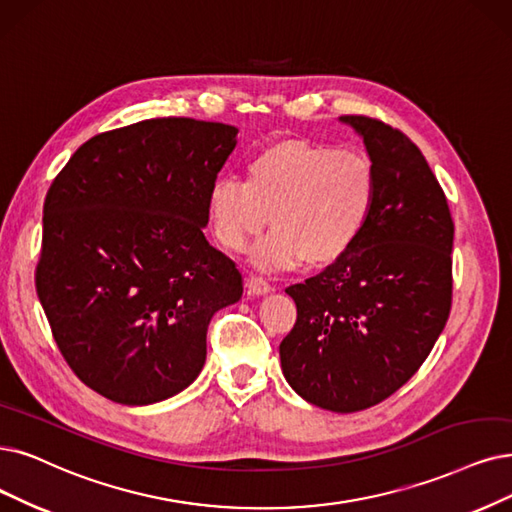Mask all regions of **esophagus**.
I'll return each mask as SVG.
<instances>
[{"mask_svg":"<svg viewBox=\"0 0 512 512\" xmlns=\"http://www.w3.org/2000/svg\"><path fill=\"white\" fill-rule=\"evenodd\" d=\"M245 285H248L250 294H254V296H264V294L271 292V283L260 275H250L248 283H245Z\"/></svg>","mask_w":512,"mask_h":512,"instance_id":"obj_1","label":"esophagus"}]
</instances>
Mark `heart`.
<instances>
[{
  "label": "heart",
  "mask_w": 512,
  "mask_h": 512,
  "mask_svg": "<svg viewBox=\"0 0 512 512\" xmlns=\"http://www.w3.org/2000/svg\"><path fill=\"white\" fill-rule=\"evenodd\" d=\"M378 197L372 159L351 149L279 140L248 161V178L222 176L208 208L220 245L241 252L269 222L252 260L262 269L323 267L340 260L370 224Z\"/></svg>",
  "instance_id": "obj_1"
}]
</instances>
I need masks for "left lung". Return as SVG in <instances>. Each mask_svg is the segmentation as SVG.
I'll list each match as a JSON object with an SVG mask.
<instances>
[{"label":"left lung","instance_id":"1","mask_svg":"<svg viewBox=\"0 0 512 512\" xmlns=\"http://www.w3.org/2000/svg\"><path fill=\"white\" fill-rule=\"evenodd\" d=\"M340 121L374 163L376 208L349 252L285 290L298 317L279 357L302 399L351 414L391 397L433 351L452 309L454 222L410 138L365 115Z\"/></svg>","mask_w":512,"mask_h":512}]
</instances>
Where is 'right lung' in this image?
<instances>
[{"instance_id": "obj_1", "label": "right lung", "mask_w": 512, "mask_h": 512, "mask_svg": "<svg viewBox=\"0 0 512 512\" xmlns=\"http://www.w3.org/2000/svg\"><path fill=\"white\" fill-rule=\"evenodd\" d=\"M237 128L159 117L102 132L54 178L35 288L60 355L98 395L149 405L206 363L210 319L243 294L203 235Z\"/></svg>"}]
</instances>
